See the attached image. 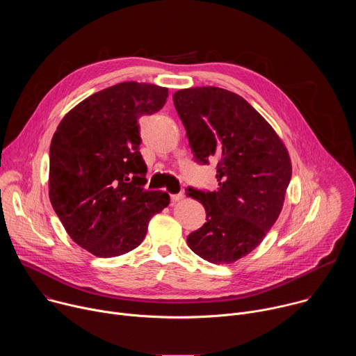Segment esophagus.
<instances>
[{
	"label": "esophagus",
	"instance_id": "obj_1",
	"mask_svg": "<svg viewBox=\"0 0 356 356\" xmlns=\"http://www.w3.org/2000/svg\"><path fill=\"white\" fill-rule=\"evenodd\" d=\"M170 198H172V201H173V202L180 201V200H183V198H184V193H183V191H180V193H177V194H172V195H170Z\"/></svg>",
	"mask_w": 356,
	"mask_h": 356
}]
</instances>
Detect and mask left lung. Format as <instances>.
<instances>
[{"label":"left lung","instance_id":"obj_1","mask_svg":"<svg viewBox=\"0 0 356 356\" xmlns=\"http://www.w3.org/2000/svg\"><path fill=\"white\" fill-rule=\"evenodd\" d=\"M176 111L200 165L217 162V191L187 188L207 222L187 236L210 264H232L255 249L276 222L291 179L287 149L268 121L241 95L220 87L173 94Z\"/></svg>","mask_w":356,"mask_h":356}]
</instances>
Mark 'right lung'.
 I'll use <instances>...</instances> for the list:
<instances>
[{
	"label": "right lung",
	"instance_id": "right-lung-1",
	"mask_svg": "<svg viewBox=\"0 0 356 356\" xmlns=\"http://www.w3.org/2000/svg\"><path fill=\"white\" fill-rule=\"evenodd\" d=\"M169 91L125 81L101 90L60 121L49 150V198L70 238L98 258L135 249L169 206L146 190L138 120L162 110Z\"/></svg>",
	"mask_w": 356,
	"mask_h": 356
}]
</instances>
